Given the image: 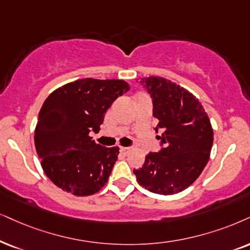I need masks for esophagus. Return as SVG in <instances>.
<instances>
[{
  "instance_id": "esophagus-1",
  "label": "esophagus",
  "mask_w": 250,
  "mask_h": 250,
  "mask_svg": "<svg viewBox=\"0 0 250 250\" xmlns=\"http://www.w3.org/2000/svg\"><path fill=\"white\" fill-rule=\"evenodd\" d=\"M120 152H121V154H123V156H128L129 152H130V148L129 147H120Z\"/></svg>"
}]
</instances>
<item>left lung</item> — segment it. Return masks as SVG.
Returning <instances> with one entry per match:
<instances>
[{
    "label": "left lung",
    "instance_id": "left-lung-1",
    "mask_svg": "<svg viewBox=\"0 0 250 250\" xmlns=\"http://www.w3.org/2000/svg\"><path fill=\"white\" fill-rule=\"evenodd\" d=\"M153 102L157 136L164 147L145 157L134 169L137 182L148 191L173 195L196 181L209 162L213 129L204 107L191 92L166 78L140 81Z\"/></svg>",
    "mask_w": 250,
    "mask_h": 250
}]
</instances>
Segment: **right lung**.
Instances as JSON below:
<instances>
[{
    "label": "right lung",
    "instance_id": "right-lung-1",
    "mask_svg": "<svg viewBox=\"0 0 250 250\" xmlns=\"http://www.w3.org/2000/svg\"><path fill=\"white\" fill-rule=\"evenodd\" d=\"M128 90L122 80L83 78L47 97L39 112L34 144L47 178L63 191L93 195L108 181L119 146H102L88 134L99 130L107 109Z\"/></svg>",
    "mask_w": 250,
    "mask_h": 250
}]
</instances>
